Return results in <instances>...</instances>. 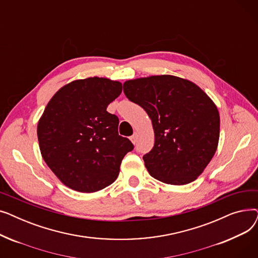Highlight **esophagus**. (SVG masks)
Returning <instances> with one entry per match:
<instances>
[{
    "label": "esophagus",
    "mask_w": 258,
    "mask_h": 258,
    "mask_svg": "<svg viewBox=\"0 0 258 258\" xmlns=\"http://www.w3.org/2000/svg\"><path fill=\"white\" fill-rule=\"evenodd\" d=\"M131 140H132V142H133L134 144L137 142V133H135V134L133 135V136L131 137Z\"/></svg>",
    "instance_id": "1"
}]
</instances>
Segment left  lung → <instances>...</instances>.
I'll list each match as a JSON object with an SVG mask.
<instances>
[{"mask_svg":"<svg viewBox=\"0 0 258 258\" xmlns=\"http://www.w3.org/2000/svg\"><path fill=\"white\" fill-rule=\"evenodd\" d=\"M125 96L152 119L155 144L143 156L151 175L171 185L195 181L218 148L220 115L194 83L171 75L127 80Z\"/></svg>","mask_w":258,"mask_h":258,"instance_id":"left-lung-1","label":"left lung"}]
</instances>
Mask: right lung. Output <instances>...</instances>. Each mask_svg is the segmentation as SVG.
Returning <instances> with one entry per match:
<instances>
[{
	"label": "right lung",
	"instance_id": "obj_1",
	"mask_svg": "<svg viewBox=\"0 0 258 258\" xmlns=\"http://www.w3.org/2000/svg\"><path fill=\"white\" fill-rule=\"evenodd\" d=\"M122 92L119 81H72L51 98L37 124L42 156L54 174L79 192H95L118 177L134 144L119 136V119L106 111Z\"/></svg>",
	"mask_w": 258,
	"mask_h": 258
}]
</instances>
